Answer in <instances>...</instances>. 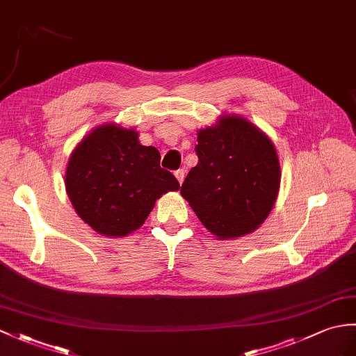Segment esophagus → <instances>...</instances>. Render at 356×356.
Segmentation results:
<instances>
[{"instance_id":"34e87169","label":"esophagus","mask_w":356,"mask_h":356,"mask_svg":"<svg viewBox=\"0 0 356 356\" xmlns=\"http://www.w3.org/2000/svg\"><path fill=\"white\" fill-rule=\"evenodd\" d=\"M175 176H176V179L179 180V184L181 185V184H184V180H185V170H177V171L175 172Z\"/></svg>"}]
</instances>
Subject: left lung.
I'll use <instances>...</instances> for the list:
<instances>
[{
    "mask_svg": "<svg viewBox=\"0 0 356 356\" xmlns=\"http://www.w3.org/2000/svg\"><path fill=\"white\" fill-rule=\"evenodd\" d=\"M198 163L180 194L218 239L252 234L270 216L280 186L273 140L236 113L221 115L197 134Z\"/></svg>",
    "mask_w": 356,
    "mask_h": 356,
    "instance_id": "1",
    "label": "left lung"
}]
</instances>
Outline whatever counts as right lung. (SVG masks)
<instances>
[{
    "instance_id": "1",
    "label": "right lung",
    "mask_w": 356,
    "mask_h": 356,
    "mask_svg": "<svg viewBox=\"0 0 356 356\" xmlns=\"http://www.w3.org/2000/svg\"><path fill=\"white\" fill-rule=\"evenodd\" d=\"M138 136L135 129L102 124L70 156L66 194L97 234L127 236L144 225L158 198L180 189L177 179L161 168L158 148L143 145Z\"/></svg>"
}]
</instances>
